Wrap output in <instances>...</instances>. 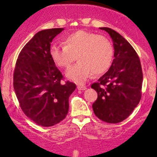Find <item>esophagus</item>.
Masks as SVG:
<instances>
[{"label":"esophagus","instance_id":"obj_1","mask_svg":"<svg viewBox=\"0 0 157 157\" xmlns=\"http://www.w3.org/2000/svg\"><path fill=\"white\" fill-rule=\"evenodd\" d=\"M77 89L81 90V91H84V90L86 89V87L85 86H82V85H78L77 86Z\"/></svg>","mask_w":157,"mask_h":157}]
</instances>
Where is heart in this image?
I'll use <instances>...</instances> for the list:
<instances>
[{
  "mask_svg": "<svg viewBox=\"0 0 157 157\" xmlns=\"http://www.w3.org/2000/svg\"><path fill=\"white\" fill-rule=\"evenodd\" d=\"M64 46L54 44L49 48L52 60L57 66L67 68L75 59L79 62L68 68L66 76L82 83L90 77L105 73L113 60V47L109 38L93 32L77 30L63 39Z\"/></svg>",
  "mask_w": 157,
  "mask_h": 157,
  "instance_id": "b5f03b06",
  "label": "heart"
}]
</instances>
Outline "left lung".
Here are the masks:
<instances>
[{
  "mask_svg": "<svg viewBox=\"0 0 157 157\" xmlns=\"http://www.w3.org/2000/svg\"><path fill=\"white\" fill-rule=\"evenodd\" d=\"M113 40L114 54L109 71L91 85L97 92L92 108L95 115L108 123H118L132 113L142 95V71L137 54L121 35L101 27Z\"/></svg>",
  "mask_w": 157,
  "mask_h": 157,
  "instance_id": "obj_1",
  "label": "left lung"
}]
</instances>
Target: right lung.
<instances>
[{"instance_id": "obj_1", "label": "right lung", "mask_w": 157, "mask_h": 157, "mask_svg": "<svg viewBox=\"0 0 157 157\" xmlns=\"http://www.w3.org/2000/svg\"><path fill=\"white\" fill-rule=\"evenodd\" d=\"M63 28L40 31L20 52L13 86L23 113L38 125L50 127L66 118L76 85L62 83L63 75L49 54L51 43Z\"/></svg>"}]
</instances>
